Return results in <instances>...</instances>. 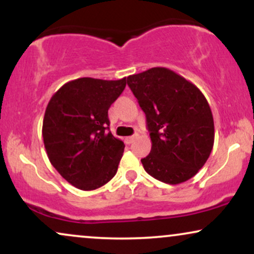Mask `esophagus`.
Returning <instances> with one entry per match:
<instances>
[{"mask_svg": "<svg viewBox=\"0 0 254 254\" xmlns=\"http://www.w3.org/2000/svg\"><path fill=\"white\" fill-rule=\"evenodd\" d=\"M135 138H136V135L129 136V137H125V142H127V144H130V143H132L133 139H135Z\"/></svg>", "mask_w": 254, "mask_h": 254, "instance_id": "obj_1", "label": "esophagus"}]
</instances>
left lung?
I'll return each mask as SVG.
<instances>
[{"label":"left lung","mask_w":254,"mask_h":254,"mask_svg":"<svg viewBox=\"0 0 254 254\" xmlns=\"http://www.w3.org/2000/svg\"><path fill=\"white\" fill-rule=\"evenodd\" d=\"M145 113L151 139L145 172L177 185L196 176L214 145V118L208 101L193 83L162 66L127 78Z\"/></svg>","instance_id":"1"}]
</instances>
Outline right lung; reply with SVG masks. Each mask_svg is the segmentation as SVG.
Masks as SVG:
<instances>
[{
	"label": "right lung",
	"mask_w": 254,
	"mask_h": 254,
	"mask_svg": "<svg viewBox=\"0 0 254 254\" xmlns=\"http://www.w3.org/2000/svg\"><path fill=\"white\" fill-rule=\"evenodd\" d=\"M125 86L127 77H81L63 84L49 101L43 121L48 157L80 190H95L117 173L125 145L109 131V109Z\"/></svg>",
	"instance_id": "right-lung-1"
}]
</instances>
